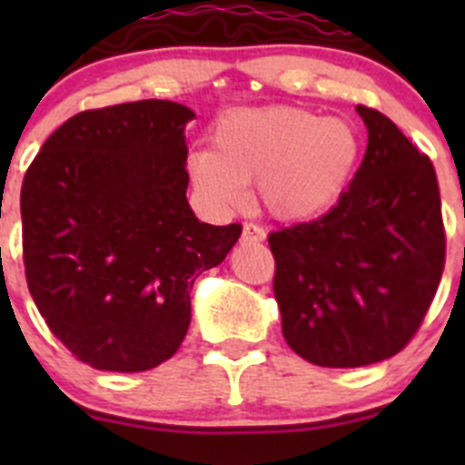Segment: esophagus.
Returning a JSON list of instances; mask_svg holds the SVG:
<instances>
[{"instance_id": "34e87169", "label": "esophagus", "mask_w": 465, "mask_h": 465, "mask_svg": "<svg viewBox=\"0 0 465 465\" xmlns=\"http://www.w3.org/2000/svg\"><path fill=\"white\" fill-rule=\"evenodd\" d=\"M242 238H245V241H265V229L254 223H245V227H242Z\"/></svg>"}]
</instances>
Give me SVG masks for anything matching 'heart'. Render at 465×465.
<instances>
[{
  "label": "heart",
  "instance_id": "obj_1",
  "mask_svg": "<svg viewBox=\"0 0 465 465\" xmlns=\"http://www.w3.org/2000/svg\"><path fill=\"white\" fill-rule=\"evenodd\" d=\"M215 150L191 157L203 193L223 204L242 200L256 182L262 206L283 220L315 215L344 191L360 157L358 130L344 119L302 107L229 112L215 125Z\"/></svg>",
  "mask_w": 465,
  "mask_h": 465
}]
</instances>
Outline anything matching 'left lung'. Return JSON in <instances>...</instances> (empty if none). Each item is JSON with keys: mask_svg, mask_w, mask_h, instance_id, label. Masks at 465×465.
Masks as SVG:
<instances>
[{"mask_svg": "<svg viewBox=\"0 0 465 465\" xmlns=\"http://www.w3.org/2000/svg\"><path fill=\"white\" fill-rule=\"evenodd\" d=\"M367 153L322 218L267 236L290 349L317 367L382 362L410 344L445 265L436 173L391 119L358 105Z\"/></svg>", "mask_w": 465, "mask_h": 465, "instance_id": "8db88e82", "label": "left lung"}]
</instances>
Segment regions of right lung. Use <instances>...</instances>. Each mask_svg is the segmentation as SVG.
<instances>
[{
    "label": "right lung",
    "mask_w": 465,
    "mask_h": 465,
    "mask_svg": "<svg viewBox=\"0 0 465 465\" xmlns=\"http://www.w3.org/2000/svg\"><path fill=\"white\" fill-rule=\"evenodd\" d=\"M173 101H134L64 121L22 182L29 292L81 362L137 373L175 355L191 288L241 236L200 223L186 200L184 128Z\"/></svg>",
    "instance_id": "1"
}]
</instances>
